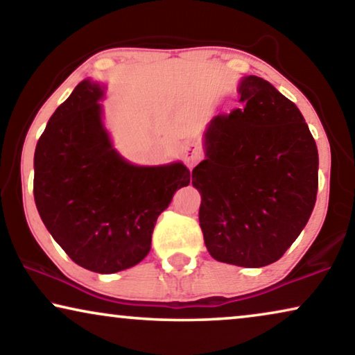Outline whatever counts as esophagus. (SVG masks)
<instances>
[{
	"label": "esophagus",
	"instance_id": "obj_1",
	"mask_svg": "<svg viewBox=\"0 0 355 355\" xmlns=\"http://www.w3.org/2000/svg\"><path fill=\"white\" fill-rule=\"evenodd\" d=\"M203 158V152L202 148L198 147V145L196 144H189L186 150H184V162H186V164L189 168H193L196 164L200 162V159Z\"/></svg>",
	"mask_w": 355,
	"mask_h": 355
}]
</instances>
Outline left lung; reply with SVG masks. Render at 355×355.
I'll list each match as a JSON object with an SVG mask.
<instances>
[{"label": "left lung", "mask_w": 355, "mask_h": 355, "mask_svg": "<svg viewBox=\"0 0 355 355\" xmlns=\"http://www.w3.org/2000/svg\"><path fill=\"white\" fill-rule=\"evenodd\" d=\"M239 94L244 108L208 125L192 184L213 259L260 268L284 255L312 215L318 150L297 106L268 80L247 76Z\"/></svg>", "instance_id": "obj_1"}]
</instances>
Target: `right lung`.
I'll return each mask as SVG.
<instances>
[{
	"mask_svg": "<svg viewBox=\"0 0 355 355\" xmlns=\"http://www.w3.org/2000/svg\"><path fill=\"white\" fill-rule=\"evenodd\" d=\"M101 98L103 87L82 80L53 113L33 157V197L69 259L111 275L147 257L157 218L191 171L182 163L125 162L101 123Z\"/></svg>",
	"mask_w": 355,
	"mask_h": 355,
	"instance_id": "1",
	"label": "right lung"
}]
</instances>
